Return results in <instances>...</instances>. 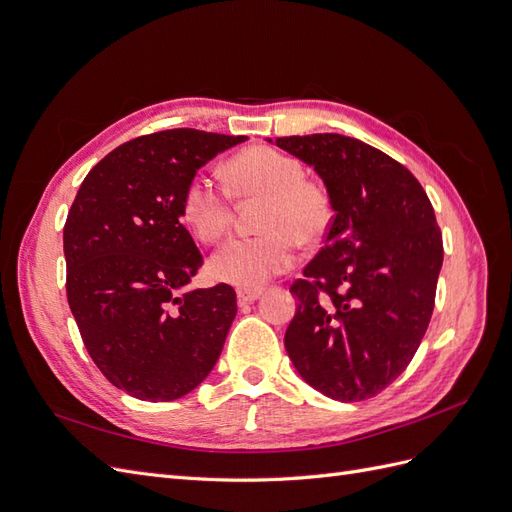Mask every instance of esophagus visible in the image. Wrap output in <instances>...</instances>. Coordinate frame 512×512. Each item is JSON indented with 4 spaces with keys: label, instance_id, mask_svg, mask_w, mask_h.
<instances>
[{
    "label": "esophagus",
    "instance_id": "esophagus-1",
    "mask_svg": "<svg viewBox=\"0 0 512 512\" xmlns=\"http://www.w3.org/2000/svg\"><path fill=\"white\" fill-rule=\"evenodd\" d=\"M262 292H265V288H239L237 297L241 303H254L262 297Z\"/></svg>",
    "mask_w": 512,
    "mask_h": 512
}]
</instances>
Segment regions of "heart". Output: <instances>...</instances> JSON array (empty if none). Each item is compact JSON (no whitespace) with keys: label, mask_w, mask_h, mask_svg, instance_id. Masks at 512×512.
<instances>
[{"label":"heart","mask_w":512,"mask_h":512,"mask_svg":"<svg viewBox=\"0 0 512 512\" xmlns=\"http://www.w3.org/2000/svg\"><path fill=\"white\" fill-rule=\"evenodd\" d=\"M230 190L237 196H265L256 237H235L213 252L209 269L218 280L258 288L292 267L299 239L318 241L331 224V200L322 185L305 179L301 160L290 153L258 145L224 166ZM183 220L203 241L220 239L230 226L232 203L207 175L190 179L181 200Z\"/></svg>","instance_id":"obj_1"}]
</instances>
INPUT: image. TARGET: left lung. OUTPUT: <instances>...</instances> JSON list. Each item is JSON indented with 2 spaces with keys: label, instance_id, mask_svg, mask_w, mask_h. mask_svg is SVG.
Wrapping results in <instances>:
<instances>
[{
  "label": "left lung",
  "instance_id": "left-lung-1",
  "mask_svg": "<svg viewBox=\"0 0 512 512\" xmlns=\"http://www.w3.org/2000/svg\"><path fill=\"white\" fill-rule=\"evenodd\" d=\"M316 170L333 222L290 286L299 299L284 346L299 376L337 401L384 391L429 327L444 250L436 213L406 166L359 138H267Z\"/></svg>",
  "mask_w": 512,
  "mask_h": 512
}]
</instances>
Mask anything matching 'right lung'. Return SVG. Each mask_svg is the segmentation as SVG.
Instances as JSON below:
<instances>
[{
	"mask_svg": "<svg viewBox=\"0 0 512 512\" xmlns=\"http://www.w3.org/2000/svg\"><path fill=\"white\" fill-rule=\"evenodd\" d=\"M243 141L192 128L138 136L89 170L70 207L72 316L98 369L136 399L188 395L220 359L237 294L188 288L203 256L181 200L200 166Z\"/></svg>",
	"mask_w": 512,
	"mask_h": 512,
	"instance_id": "1",
	"label": "right lung"
}]
</instances>
